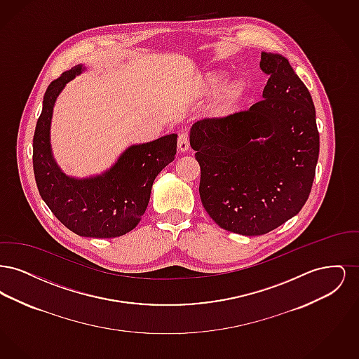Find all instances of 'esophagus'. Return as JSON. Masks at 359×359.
Masks as SVG:
<instances>
[{
  "label": "esophagus",
  "instance_id": "34e87169",
  "mask_svg": "<svg viewBox=\"0 0 359 359\" xmlns=\"http://www.w3.org/2000/svg\"><path fill=\"white\" fill-rule=\"evenodd\" d=\"M177 149L180 152H187L189 149V135L187 130H183L179 133L177 137Z\"/></svg>",
  "mask_w": 359,
  "mask_h": 359
}]
</instances>
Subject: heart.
I'll return each mask as SVG.
<instances>
[{
  "mask_svg": "<svg viewBox=\"0 0 359 359\" xmlns=\"http://www.w3.org/2000/svg\"><path fill=\"white\" fill-rule=\"evenodd\" d=\"M224 81H226V74L223 71H210L198 78L195 90H194L196 97H210L214 93H217L212 109L217 114H221V116L230 113L238 104L245 90L243 83L237 79L230 81L222 88L220 86L223 85ZM218 88L219 90H217Z\"/></svg>",
  "mask_w": 359,
  "mask_h": 359,
  "instance_id": "obj_1",
  "label": "heart"
}]
</instances>
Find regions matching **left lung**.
I'll return each mask as SVG.
<instances>
[{"label": "left lung", "mask_w": 359, "mask_h": 359, "mask_svg": "<svg viewBox=\"0 0 359 359\" xmlns=\"http://www.w3.org/2000/svg\"><path fill=\"white\" fill-rule=\"evenodd\" d=\"M259 67L269 75L262 101L198 121L189 135L202 205L217 224L242 236L266 234L303 208L319 157L307 87L278 53L262 52Z\"/></svg>", "instance_id": "obj_1"}]
</instances>
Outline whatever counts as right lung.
Listing matches in <instances>:
<instances>
[{
	"label": "right lung",
	"mask_w": 359,
	"mask_h": 359,
	"mask_svg": "<svg viewBox=\"0 0 359 359\" xmlns=\"http://www.w3.org/2000/svg\"><path fill=\"white\" fill-rule=\"evenodd\" d=\"M82 66L52 81L34 136V172L37 189L53 215L82 237L114 238L133 230L144 215L156 176L176 154V135L128 148L118 161L101 176L72 179L59 170L50 144L52 109L67 82Z\"/></svg>",
	"instance_id": "obj_1"
}]
</instances>
